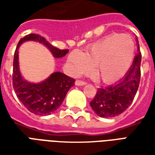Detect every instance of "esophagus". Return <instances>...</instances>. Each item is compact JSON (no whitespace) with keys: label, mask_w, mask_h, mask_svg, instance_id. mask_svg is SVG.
<instances>
[{"label":"esophagus","mask_w":155,"mask_h":155,"mask_svg":"<svg viewBox=\"0 0 155 155\" xmlns=\"http://www.w3.org/2000/svg\"><path fill=\"white\" fill-rule=\"evenodd\" d=\"M75 84L81 86V85H84V84H86V82H84V81H80V80H77V81H75Z\"/></svg>","instance_id":"34e87169"}]
</instances>
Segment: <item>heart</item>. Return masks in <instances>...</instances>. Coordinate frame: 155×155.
I'll list each match as a JSON object with an SVG mask.
<instances>
[{"label":"heart","instance_id":"1","mask_svg":"<svg viewBox=\"0 0 155 155\" xmlns=\"http://www.w3.org/2000/svg\"><path fill=\"white\" fill-rule=\"evenodd\" d=\"M134 56V44L128 35L111 34L91 45L85 53L74 51L69 55L71 71L74 74L88 72L95 66L98 79L114 83L126 74Z\"/></svg>","mask_w":155,"mask_h":155}]
</instances>
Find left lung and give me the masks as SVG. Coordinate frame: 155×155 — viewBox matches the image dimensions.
Instances as JSON below:
<instances>
[{"instance_id":"obj_1","label":"left lung","mask_w":155,"mask_h":155,"mask_svg":"<svg viewBox=\"0 0 155 155\" xmlns=\"http://www.w3.org/2000/svg\"><path fill=\"white\" fill-rule=\"evenodd\" d=\"M138 51L139 53L134 56L133 64L124 77L117 84L99 88L93 101H91L92 110L100 117L117 116L126 110L133 102L140 81L141 53L139 44Z\"/></svg>"}]
</instances>
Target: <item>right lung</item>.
Listing matches in <instances>:
<instances>
[{
	"label": "right lung",
	"instance_id": "1",
	"mask_svg": "<svg viewBox=\"0 0 155 155\" xmlns=\"http://www.w3.org/2000/svg\"><path fill=\"white\" fill-rule=\"evenodd\" d=\"M28 41H37L51 51L54 58H61L69 50H60L37 34H29L20 40L13 61L12 84L16 96L29 111L37 115H48L57 110L65 98L68 91L74 84L73 78L61 72H54L41 83H31L22 78L19 69L18 48Z\"/></svg>",
	"mask_w": 155,
	"mask_h": 155
}]
</instances>
